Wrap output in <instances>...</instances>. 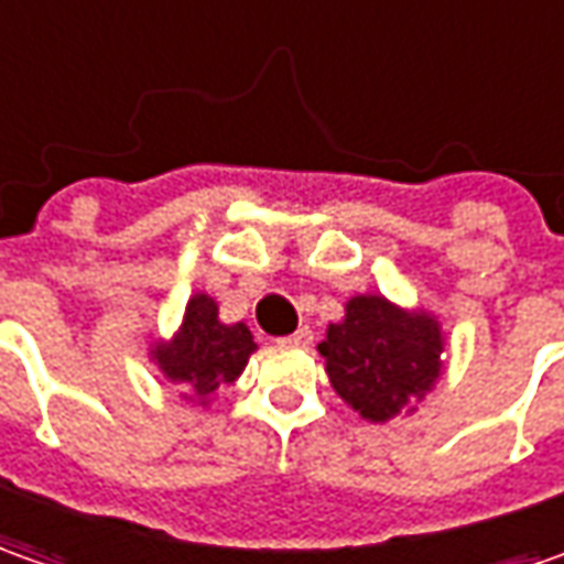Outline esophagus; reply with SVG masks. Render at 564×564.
<instances>
[{
	"label": "esophagus",
	"instance_id": "esophagus-1",
	"mask_svg": "<svg viewBox=\"0 0 564 564\" xmlns=\"http://www.w3.org/2000/svg\"><path fill=\"white\" fill-rule=\"evenodd\" d=\"M283 346H296V349H305L308 343H312V330L308 327H300L296 334H290V337H283Z\"/></svg>",
	"mask_w": 564,
	"mask_h": 564
}]
</instances>
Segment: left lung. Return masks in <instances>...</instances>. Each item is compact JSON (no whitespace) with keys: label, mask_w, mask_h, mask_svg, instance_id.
Here are the masks:
<instances>
[{"label":"left lung","mask_w":564,"mask_h":564,"mask_svg":"<svg viewBox=\"0 0 564 564\" xmlns=\"http://www.w3.org/2000/svg\"><path fill=\"white\" fill-rule=\"evenodd\" d=\"M443 327L437 315L402 308L380 293L346 302V315L327 324L318 352L330 387L365 421L383 424L412 415L443 375Z\"/></svg>","instance_id":"left-lung-1"}]
</instances>
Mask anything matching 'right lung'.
Segmentation results:
<instances>
[{
	"label": "right lung",
	"instance_id": "right-lung-1",
	"mask_svg": "<svg viewBox=\"0 0 564 564\" xmlns=\"http://www.w3.org/2000/svg\"><path fill=\"white\" fill-rule=\"evenodd\" d=\"M256 349L259 346L243 321L224 324L218 318V302L208 293H193L177 334L171 340L152 343L149 359L159 365L167 383H174L186 402L208 405L218 387L243 375Z\"/></svg>",
	"mask_w": 564,
	"mask_h": 564
}]
</instances>
